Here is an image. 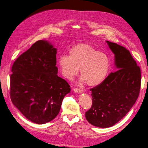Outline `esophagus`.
Instances as JSON below:
<instances>
[{"label":"esophagus","instance_id":"1","mask_svg":"<svg viewBox=\"0 0 148 148\" xmlns=\"http://www.w3.org/2000/svg\"><path fill=\"white\" fill-rule=\"evenodd\" d=\"M73 90L75 92H77V93H81V92H83V90L82 89H80V88H74Z\"/></svg>","mask_w":148,"mask_h":148}]
</instances>
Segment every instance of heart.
<instances>
[{
	"mask_svg": "<svg viewBox=\"0 0 148 148\" xmlns=\"http://www.w3.org/2000/svg\"><path fill=\"white\" fill-rule=\"evenodd\" d=\"M58 65L62 75L67 80H73L80 69L82 81L94 86L106 79L109 71L110 60L104 53L98 51L89 44H80L69 50V56H61Z\"/></svg>",
	"mask_w": 148,
	"mask_h": 148,
	"instance_id": "heart-1",
	"label": "heart"
}]
</instances>
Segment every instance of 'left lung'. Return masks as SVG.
I'll return each mask as SVG.
<instances>
[{
  "label": "left lung",
  "mask_w": 148,
  "mask_h": 148,
  "mask_svg": "<svg viewBox=\"0 0 148 148\" xmlns=\"http://www.w3.org/2000/svg\"><path fill=\"white\" fill-rule=\"evenodd\" d=\"M106 42L114 54L118 70L90 89L92 105L85 113L87 121L100 128L113 126L128 113L138 98L141 86L140 68L129 50L116 43Z\"/></svg>",
  "instance_id": "obj_1"
}]
</instances>
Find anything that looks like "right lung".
I'll list each match as a JSON object with an SVG mask.
<instances>
[{
    "label": "right lung",
    "instance_id": "right-lung-1",
    "mask_svg": "<svg viewBox=\"0 0 148 148\" xmlns=\"http://www.w3.org/2000/svg\"><path fill=\"white\" fill-rule=\"evenodd\" d=\"M56 49L40 40L15 60L10 76L13 104L29 121L49 122L59 114L64 97L71 91L58 75Z\"/></svg>",
    "mask_w": 148,
    "mask_h": 148
}]
</instances>
